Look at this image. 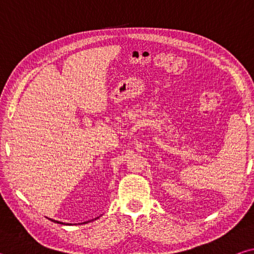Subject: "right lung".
Instances as JSON below:
<instances>
[{"instance_id":"right-lung-1","label":"right lung","mask_w":254,"mask_h":254,"mask_svg":"<svg viewBox=\"0 0 254 254\" xmlns=\"http://www.w3.org/2000/svg\"><path fill=\"white\" fill-rule=\"evenodd\" d=\"M96 220V218H95ZM53 222H56V223H59V224H64V223H62V222H58V221H55V220H51ZM69 225H71V224H69Z\"/></svg>"}]
</instances>
